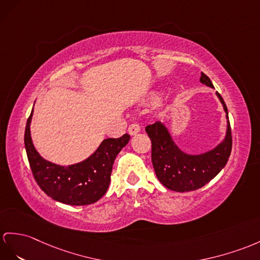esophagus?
I'll list each match as a JSON object with an SVG mask.
<instances>
[{"mask_svg":"<svg viewBox=\"0 0 260 260\" xmlns=\"http://www.w3.org/2000/svg\"><path fill=\"white\" fill-rule=\"evenodd\" d=\"M140 131H141V128H140V125H139L138 123H132V124L129 125L128 132H129L130 136H135V135L138 134V132H140Z\"/></svg>","mask_w":260,"mask_h":260,"instance_id":"obj_1","label":"esophagus"}]
</instances>
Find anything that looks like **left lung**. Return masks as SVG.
<instances>
[{
    "label": "left lung",
    "instance_id": "8db88e82",
    "mask_svg": "<svg viewBox=\"0 0 260 260\" xmlns=\"http://www.w3.org/2000/svg\"><path fill=\"white\" fill-rule=\"evenodd\" d=\"M200 81L214 88L211 79L201 73ZM227 118L226 136L216 148L202 154H187L173 141L168 128L160 121L145 126L152 143L151 159L156 178L162 184L175 192L195 191L213 180L223 169L232 152V130L229 110L224 99L216 92Z\"/></svg>",
    "mask_w": 260,
    "mask_h": 260
}]
</instances>
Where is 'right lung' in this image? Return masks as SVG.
I'll return each instance as SVG.
<instances>
[{"instance_id":"right-lung-1","label":"right lung","mask_w":260,"mask_h":260,"mask_svg":"<svg viewBox=\"0 0 260 260\" xmlns=\"http://www.w3.org/2000/svg\"><path fill=\"white\" fill-rule=\"evenodd\" d=\"M33 110L25 128L24 143L34 179L49 198L67 205H88L100 200L110 184L113 162L130 140L128 134L101 142L99 148L82 162L68 167L46 161L36 151L30 138Z\"/></svg>"}]
</instances>
